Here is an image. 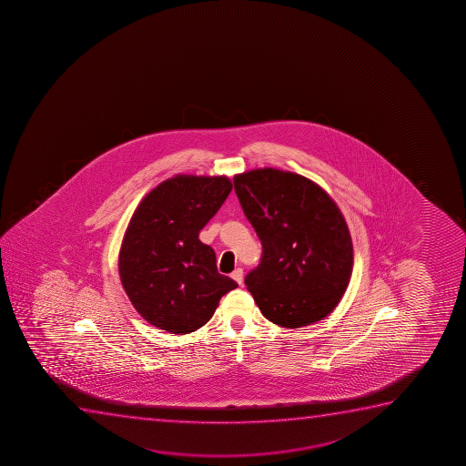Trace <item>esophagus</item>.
Instances as JSON below:
<instances>
[{"label": "esophagus", "instance_id": "1", "mask_svg": "<svg viewBox=\"0 0 466 466\" xmlns=\"http://www.w3.org/2000/svg\"><path fill=\"white\" fill-rule=\"evenodd\" d=\"M230 278L232 279L236 280L237 284H240L243 282V269L241 268H236L234 271H232V274H230Z\"/></svg>", "mask_w": 466, "mask_h": 466}]
</instances>
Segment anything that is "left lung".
I'll use <instances>...</instances> for the list:
<instances>
[{
	"mask_svg": "<svg viewBox=\"0 0 466 466\" xmlns=\"http://www.w3.org/2000/svg\"><path fill=\"white\" fill-rule=\"evenodd\" d=\"M234 188L262 243L245 284L263 317L289 329L328 317L350 284L354 258L332 198L304 176L276 168L237 175Z\"/></svg>",
	"mask_w": 466,
	"mask_h": 466,
	"instance_id": "1",
	"label": "left lung"
}]
</instances>
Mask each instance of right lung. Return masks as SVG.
Instances as JSON below:
<instances>
[{
	"instance_id": "add662e5",
	"label": "right lung",
	"mask_w": 466,
	"mask_h": 466,
	"mask_svg": "<svg viewBox=\"0 0 466 466\" xmlns=\"http://www.w3.org/2000/svg\"><path fill=\"white\" fill-rule=\"evenodd\" d=\"M226 176L177 175L143 198L121 243V284L149 324L188 334L208 323L221 296L238 287L218 273L215 251L199 240L229 197Z\"/></svg>"
}]
</instances>
